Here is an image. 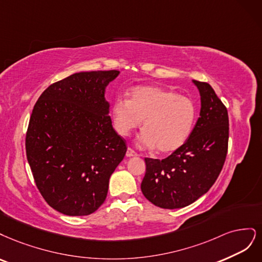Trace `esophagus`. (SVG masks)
Instances as JSON below:
<instances>
[{
	"mask_svg": "<svg viewBox=\"0 0 262 262\" xmlns=\"http://www.w3.org/2000/svg\"><path fill=\"white\" fill-rule=\"evenodd\" d=\"M137 156H138V155H137L136 151H134L132 148H128L127 151H126V157L130 158V157H137Z\"/></svg>",
	"mask_w": 262,
	"mask_h": 262,
	"instance_id": "34e87169",
	"label": "esophagus"
}]
</instances>
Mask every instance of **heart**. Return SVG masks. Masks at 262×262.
Wrapping results in <instances>:
<instances>
[{
	"instance_id": "b5f03b06",
	"label": "heart",
	"mask_w": 262,
	"mask_h": 262,
	"mask_svg": "<svg viewBox=\"0 0 262 262\" xmlns=\"http://www.w3.org/2000/svg\"><path fill=\"white\" fill-rule=\"evenodd\" d=\"M113 123L122 136L138 128L143 130L137 145L157 148L161 154L180 149L189 138L196 119V108L187 98L156 86L135 88L129 100L117 98L112 107Z\"/></svg>"
}]
</instances>
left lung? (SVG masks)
<instances>
[{"mask_svg": "<svg viewBox=\"0 0 262 262\" xmlns=\"http://www.w3.org/2000/svg\"><path fill=\"white\" fill-rule=\"evenodd\" d=\"M192 81L199 90L201 108L189 138L163 160L145 158L141 191L163 209L184 208L205 195L215 183L227 154V110L208 82Z\"/></svg>", "mask_w": 262, "mask_h": 262, "instance_id": "left-lung-1", "label": "left lung"}]
</instances>
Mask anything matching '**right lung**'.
Segmentation results:
<instances>
[{
    "label": "right lung",
    "instance_id": "right-lung-1",
    "mask_svg": "<svg viewBox=\"0 0 262 262\" xmlns=\"http://www.w3.org/2000/svg\"><path fill=\"white\" fill-rule=\"evenodd\" d=\"M119 71L73 74L49 86L33 106L26 154L37 187L58 212L79 216L103 204L108 180L125 157L104 98Z\"/></svg>",
    "mask_w": 262,
    "mask_h": 262
}]
</instances>
